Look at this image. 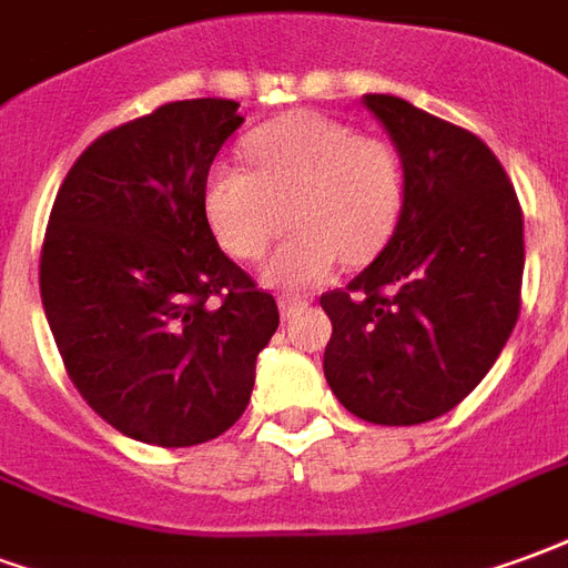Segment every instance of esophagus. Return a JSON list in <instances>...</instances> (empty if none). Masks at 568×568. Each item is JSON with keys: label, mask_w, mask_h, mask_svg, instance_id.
<instances>
[{"label": "esophagus", "mask_w": 568, "mask_h": 568, "mask_svg": "<svg viewBox=\"0 0 568 568\" xmlns=\"http://www.w3.org/2000/svg\"><path fill=\"white\" fill-rule=\"evenodd\" d=\"M305 305H308V302H305V300H293V296H281V300H278L281 317H284V321H290V317H293V314H296V312H302Z\"/></svg>", "instance_id": "1"}]
</instances>
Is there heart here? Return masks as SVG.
<instances>
[{"instance_id": "obj_1", "label": "heart", "mask_w": 568, "mask_h": 568, "mask_svg": "<svg viewBox=\"0 0 568 568\" xmlns=\"http://www.w3.org/2000/svg\"><path fill=\"white\" fill-rule=\"evenodd\" d=\"M251 169L214 165L205 178V217L239 260H260L290 217L296 233L263 275L287 290L314 287L342 256L366 263L390 242L405 205L403 160L390 142L359 135L324 114H287L251 132Z\"/></svg>"}]
</instances>
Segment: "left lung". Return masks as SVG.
<instances>
[{
    "mask_svg": "<svg viewBox=\"0 0 568 568\" xmlns=\"http://www.w3.org/2000/svg\"><path fill=\"white\" fill-rule=\"evenodd\" d=\"M363 105L403 160L405 205L384 251L321 296L324 375L351 415L415 426L463 403L503 354L520 314L524 214L478 135L399 97Z\"/></svg>",
    "mask_w": 568,
    "mask_h": 568,
    "instance_id": "left-lung-1",
    "label": "left lung"
}]
</instances>
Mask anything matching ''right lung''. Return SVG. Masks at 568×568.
<instances>
[{
    "instance_id": "obj_1",
    "label": "right lung",
    "mask_w": 568,
    "mask_h": 568,
    "mask_svg": "<svg viewBox=\"0 0 568 568\" xmlns=\"http://www.w3.org/2000/svg\"><path fill=\"white\" fill-rule=\"evenodd\" d=\"M244 118L169 102L99 135L65 175L41 247V305L69 378L118 433L190 448L244 415L272 293L217 247L205 178Z\"/></svg>"
}]
</instances>
